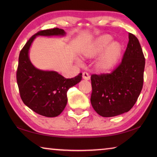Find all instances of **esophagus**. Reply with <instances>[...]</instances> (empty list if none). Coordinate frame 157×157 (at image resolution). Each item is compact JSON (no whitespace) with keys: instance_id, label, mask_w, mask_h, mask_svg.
<instances>
[{"instance_id":"obj_1","label":"esophagus","mask_w":157,"mask_h":157,"mask_svg":"<svg viewBox=\"0 0 157 157\" xmlns=\"http://www.w3.org/2000/svg\"><path fill=\"white\" fill-rule=\"evenodd\" d=\"M82 78L85 80H89L90 78H91V76L89 75V74L86 72H84L82 73Z\"/></svg>"}]
</instances>
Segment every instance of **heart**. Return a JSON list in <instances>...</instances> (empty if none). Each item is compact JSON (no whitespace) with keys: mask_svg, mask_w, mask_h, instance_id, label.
<instances>
[{"mask_svg":"<svg viewBox=\"0 0 157 157\" xmlns=\"http://www.w3.org/2000/svg\"><path fill=\"white\" fill-rule=\"evenodd\" d=\"M112 40L113 36L110 34H101L85 46L82 52V55L88 59L101 54L95 64L100 73H107L112 70L121 59L123 46L120 42Z\"/></svg>","mask_w":157,"mask_h":157,"instance_id":"obj_1","label":"heart"}]
</instances>
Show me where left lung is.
Segmentation results:
<instances>
[{"label":"left lung","instance_id":"obj_1","mask_svg":"<svg viewBox=\"0 0 157 157\" xmlns=\"http://www.w3.org/2000/svg\"><path fill=\"white\" fill-rule=\"evenodd\" d=\"M145 64L139 40L129 33V42L120 65L110 74L91 77V103L100 116L113 117L131 109L143 89Z\"/></svg>","mask_w":157,"mask_h":157}]
</instances>
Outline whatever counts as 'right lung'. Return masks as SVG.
Segmentation results:
<instances>
[{"mask_svg":"<svg viewBox=\"0 0 157 157\" xmlns=\"http://www.w3.org/2000/svg\"><path fill=\"white\" fill-rule=\"evenodd\" d=\"M57 28L39 31L31 37L21 50L17 80L21 100L34 112L46 117H56L67 104L68 90L82 79V73L66 79L56 71H42L34 67L29 58V50L37 36H64Z\"/></svg>","mask_w":157,"mask_h":157,"instance_id":"obj_1","label":"right lung"}]
</instances>
